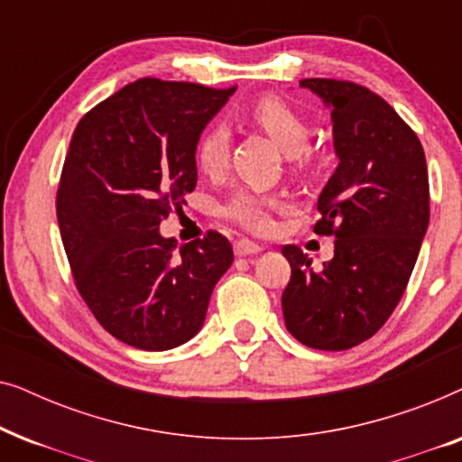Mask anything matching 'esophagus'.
<instances>
[{
    "instance_id": "1",
    "label": "esophagus",
    "mask_w": 462,
    "mask_h": 462,
    "mask_svg": "<svg viewBox=\"0 0 462 462\" xmlns=\"http://www.w3.org/2000/svg\"><path fill=\"white\" fill-rule=\"evenodd\" d=\"M233 250H236V256H252L258 254L263 248L254 242H248V239H239V242L233 244Z\"/></svg>"
}]
</instances>
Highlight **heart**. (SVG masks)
Returning <instances> with one entry per match:
<instances>
[{
    "mask_svg": "<svg viewBox=\"0 0 462 462\" xmlns=\"http://www.w3.org/2000/svg\"><path fill=\"white\" fill-rule=\"evenodd\" d=\"M248 116L252 122L267 132L288 155H300L311 141V128L302 113L275 94H264L254 100ZM198 166L206 174L217 176L229 162V134L223 125L214 124L204 130L198 141ZM283 208V201L275 195L258 191H239L226 201L223 214L233 223L242 225L252 233H269L273 229V212Z\"/></svg>",
    "mask_w": 462,
    "mask_h": 462,
    "instance_id": "obj_1",
    "label": "heart"
}]
</instances>
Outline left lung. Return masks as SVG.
Wrapping results in <instances>:
<instances>
[{
  "label": "left lung",
  "mask_w": 462,
  "mask_h": 462,
  "mask_svg": "<svg viewBox=\"0 0 462 462\" xmlns=\"http://www.w3.org/2000/svg\"><path fill=\"white\" fill-rule=\"evenodd\" d=\"M332 117L338 166L319 193L318 236L334 258L313 271L299 245H283L290 282L286 328L321 351L351 349L381 330L400 302L429 226V174L414 130L387 100L343 79H302Z\"/></svg>",
  "instance_id": "obj_1"
}]
</instances>
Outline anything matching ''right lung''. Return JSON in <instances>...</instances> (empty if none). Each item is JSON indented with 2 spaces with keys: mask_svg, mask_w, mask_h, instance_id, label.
<instances>
[{
  "mask_svg": "<svg viewBox=\"0 0 462 462\" xmlns=\"http://www.w3.org/2000/svg\"><path fill=\"white\" fill-rule=\"evenodd\" d=\"M233 92L143 78L88 111L71 136L56 193L62 245L94 318L136 349L193 338L233 263L217 231L185 245L160 233L198 185L199 134Z\"/></svg>",
  "mask_w": 462,
  "mask_h": 462,
  "instance_id": "right-lung-1",
  "label": "right lung"
}]
</instances>
